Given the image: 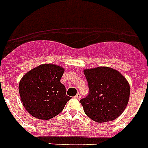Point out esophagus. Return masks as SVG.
<instances>
[{
    "instance_id": "obj_1",
    "label": "esophagus",
    "mask_w": 148,
    "mask_h": 148,
    "mask_svg": "<svg viewBox=\"0 0 148 148\" xmlns=\"http://www.w3.org/2000/svg\"><path fill=\"white\" fill-rule=\"evenodd\" d=\"M75 98H76V99H80L81 98V94L79 93H77V94H76V96H75Z\"/></svg>"
}]
</instances>
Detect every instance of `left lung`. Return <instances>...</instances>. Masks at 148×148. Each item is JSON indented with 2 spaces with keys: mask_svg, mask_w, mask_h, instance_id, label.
<instances>
[{
  "mask_svg": "<svg viewBox=\"0 0 148 148\" xmlns=\"http://www.w3.org/2000/svg\"><path fill=\"white\" fill-rule=\"evenodd\" d=\"M89 94L80 100L85 113L93 121H114L124 111L130 96V86L122 74L112 68L98 66L84 71Z\"/></svg>",
  "mask_w": 148,
  "mask_h": 148,
  "instance_id": "1",
  "label": "left lung"
}]
</instances>
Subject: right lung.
<instances>
[{"label": "right lung", "instance_id": "add662e5", "mask_svg": "<svg viewBox=\"0 0 148 148\" xmlns=\"http://www.w3.org/2000/svg\"><path fill=\"white\" fill-rule=\"evenodd\" d=\"M64 69L54 64H42L21 78L19 93L23 106L32 116L40 120L55 117L64 109L71 97L60 82Z\"/></svg>", "mask_w": 148, "mask_h": 148}]
</instances>
